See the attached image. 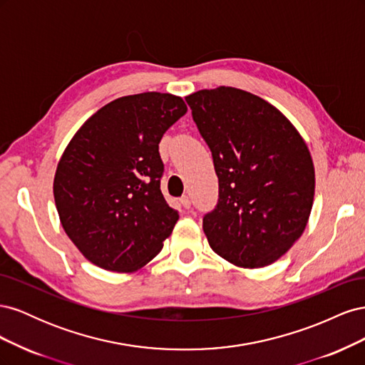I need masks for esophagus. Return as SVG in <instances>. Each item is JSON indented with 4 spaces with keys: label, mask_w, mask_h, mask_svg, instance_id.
<instances>
[{
    "label": "esophagus",
    "mask_w": 365,
    "mask_h": 365,
    "mask_svg": "<svg viewBox=\"0 0 365 365\" xmlns=\"http://www.w3.org/2000/svg\"><path fill=\"white\" fill-rule=\"evenodd\" d=\"M180 202H181V205H182L185 210H189L190 205H192V201H190L189 196H182L181 200H180Z\"/></svg>",
    "instance_id": "34e87169"
}]
</instances>
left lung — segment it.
I'll return each mask as SVG.
<instances>
[{"label": "left lung", "instance_id": "obj_1", "mask_svg": "<svg viewBox=\"0 0 365 365\" xmlns=\"http://www.w3.org/2000/svg\"><path fill=\"white\" fill-rule=\"evenodd\" d=\"M212 150L219 180L202 219L212 250L240 268H262L288 251L311 215L315 170L304 140L277 108L231 86L185 97Z\"/></svg>", "mask_w": 365, "mask_h": 365}]
</instances>
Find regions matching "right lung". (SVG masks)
<instances>
[{
    "instance_id": "obj_1",
    "label": "right lung",
    "mask_w": 365,
    "mask_h": 365,
    "mask_svg": "<svg viewBox=\"0 0 365 365\" xmlns=\"http://www.w3.org/2000/svg\"><path fill=\"white\" fill-rule=\"evenodd\" d=\"M185 113L178 96L120 97L88 118L62 153L53 182L61 224L97 267L137 271L170 236L180 215L160 189L158 145Z\"/></svg>"
}]
</instances>
